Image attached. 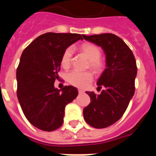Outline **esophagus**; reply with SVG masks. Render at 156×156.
Returning <instances> with one entry per match:
<instances>
[{
    "label": "esophagus",
    "instance_id": "1",
    "mask_svg": "<svg viewBox=\"0 0 156 156\" xmlns=\"http://www.w3.org/2000/svg\"><path fill=\"white\" fill-rule=\"evenodd\" d=\"M78 92H79V94H83L84 91H83V90H80V89H79V90H78Z\"/></svg>",
    "mask_w": 156,
    "mask_h": 156
}]
</instances>
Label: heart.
Masks as SVG:
<instances>
[{
  "mask_svg": "<svg viewBox=\"0 0 156 156\" xmlns=\"http://www.w3.org/2000/svg\"><path fill=\"white\" fill-rule=\"evenodd\" d=\"M80 51L90 60L89 67H90L95 73H101L104 69V63L101 60V52L98 47L93 44L86 43L81 45ZM73 55V48H67L63 52L61 58V65L63 68L67 69L71 66ZM66 80L70 84L80 88L87 87L93 80V73L90 71L80 72L73 70L66 76Z\"/></svg>",
  "mask_w": 156,
  "mask_h": 156,
  "instance_id": "obj_1",
  "label": "heart"
}]
</instances>
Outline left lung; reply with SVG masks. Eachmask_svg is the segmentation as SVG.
Returning <instances> with one entry per match:
<instances>
[{
  "label": "left lung",
  "instance_id": "left-lung-1",
  "mask_svg": "<svg viewBox=\"0 0 156 156\" xmlns=\"http://www.w3.org/2000/svg\"><path fill=\"white\" fill-rule=\"evenodd\" d=\"M86 41L101 47L106 55V69L98 80L100 94L87 91L90 103L83 109V118L94 128H105L119 120L134 94L137 64L126 43L112 34L83 35Z\"/></svg>",
  "mask_w": 156,
  "mask_h": 156
}]
</instances>
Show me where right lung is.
Here are the masks:
<instances>
[{
    "instance_id": "1",
    "label": "right lung",
    "mask_w": 156,
    "mask_h": 156,
    "mask_svg": "<svg viewBox=\"0 0 156 156\" xmlns=\"http://www.w3.org/2000/svg\"><path fill=\"white\" fill-rule=\"evenodd\" d=\"M80 34L47 33L25 48L16 70L17 97L25 116L35 127L53 131L62 125L65 107L78 95L75 87H54L66 48Z\"/></svg>"
}]
</instances>
